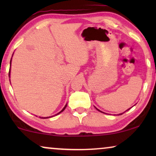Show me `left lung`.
Masks as SVG:
<instances>
[{
  "instance_id": "1",
  "label": "left lung",
  "mask_w": 156,
  "mask_h": 156,
  "mask_svg": "<svg viewBox=\"0 0 156 156\" xmlns=\"http://www.w3.org/2000/svg\"><path fill=\"white\" fill-rule=\"evenodd\" d=\"M95 108H96V107H95ZM97 108V109L98 111H99V112H101V111H100L99 109H98V108ZM129 109H130V108H129V109H127L126 111H128V110H129ZM102 113H104V112H102ZM123 114V113H121V114H120V115H121V114Z\"/></svg>"
}]
</instances>
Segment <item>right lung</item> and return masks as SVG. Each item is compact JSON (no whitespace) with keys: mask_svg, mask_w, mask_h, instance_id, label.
<instances>
[{"mask_svg":"<svg viewBox=\"0 0 156 156\" xmlns=\"http://www.w3.org/2000/svg\"><path fill=\"white\" fill-rule=\"evenodd\" d=\"M11 60H12V58H11V59H10V66H11ZM10 70H9V77H10ZM67 104H66V105L65 106V107H64L62 109L60 112H59V113H57V114H55V115H54V116H57V115H58V114H60V113H62L63 112L64 110L65 109V108L67 107ZM50 117H53V116H49V117H40V118H41V119H48V118H50Z\"/></svg>","mask_w":156,"mask_h":156,"instance_id":"add662e5","label":"right lung"}]
</instances>
